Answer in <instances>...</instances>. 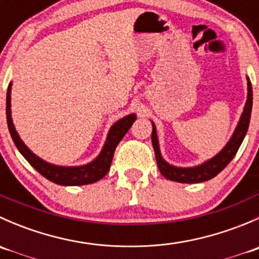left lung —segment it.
Instances as JSON below:
<instances>
[{"label": "left lung", "instance_id": "8db88e82", "mask_svg": "<svg viewBox=\"0 0 259 259\" xmlns=\"http://www.w3.org/2000/svg\"><path fill=\"white\" fill-rule=\"evenodd\" d=\"M252 83H250L249 77L247 76V100H245L243 113L241 115V117H239V121L238 124H237L236 129H234L233 134H232V137L229 138L227 144L222 148V150L219 151L218 154H215L213 158L203 161L202 164H198V165L194 166H177L168 163V161L163 158L160 151V145H159L158 134H156V126L155 124L151 121V126H153V132H151V143H153L156 164H158V168L159 170H160V173L163 174L166 179L171 180V182L187 183V184L207 182V180L218 176V174L228 165L229 161L234 158V155H236L239 146L242 144L243 139H244L245 134H247L248 126H249L250 121V113H252Z\"/></svg>", "mask_w": 259, "mask_h": 259}]
</instances>
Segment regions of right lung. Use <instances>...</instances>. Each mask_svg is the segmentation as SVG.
<instances>
[{"label":"right lung","instance_id":"add662e5","mask_svg":"<svg viewBox=\"0 0 259 259\" xmlns=\"http://www.w3.org/2000/svg\"><path fill=\"white\" fill-rule=\"evenodd\" d=\"M11 90L12 82H10L9 89H7V98H6V116L7 125H9L10 134H11L12 140L18 149L23 158L41 174L49 179L50 182L59 185H65V187H75V185H86L95 183L98 180L103 179L108 174L110 169L111 161H113L115 149L117 144L121 142L122 138L127 133V130L132 127L133 122L137 120V114H129L126 116L121 117L117 121H115L109 129L106 140L104 143L101 151L94 160L89 163L82 164V165L66 166V165H57V164L49 163L44 160L42 158L36 155L27 145L23 143L18 135L16 127H15L14 121H12L11 113Z\"/></svg>","mask_w":259,"mask_h":259}]
</instances>
